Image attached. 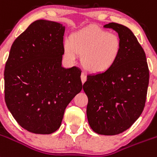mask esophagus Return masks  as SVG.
I'll use <instances>...</instances> for the list:
<instances>
[{
  "instance_id": "1",
  "label": "esophagus",
  "mask_w": 157,
  "mask_h": 157,
  "mask_svg": "<svg viewBox=\"0 0 157 157\" xmlns=\"http://www.w3.org/2000/svg\"><path fill=\"white\" fill-rule=\"evenodd\" d=\"M80 78H81V82H82V84H84V83L87 80L86 75L84 74V73H81V75H80Z\"/></svg>"
}]
</instances>
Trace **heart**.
I'll return each instance as SVG.
<instances>
[{
	"label": "heart",
	"instance_id": "obj_1",
	"mask_svg": "<svg viewBox=\"0 0 157 157\" xmlns=\"http://www.w3.org/2000/svg\"><path fill=\"white\" fill-rule=\"evenodd\" d=\"M65 58L71 62L80 54L83 67L92 73H104L118 61L122 43L115 34L89 27L72 34L63 45Z\"/></svg>",
	"mask_w": 157,
	"mask_h": 157
}]
</instances>
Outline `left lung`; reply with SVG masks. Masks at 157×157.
I'll return each mask as SVG.
<instances>
[{
	"label": "left lung",
	"mask_w": 157,
	"mask_h": 157,
	"mask_svg": "<svg viewBox=\"0 0 157 157\" xmlns=\"http://www.w3.org/2000/svg\"><path fill=\"white\" fill-rule=\"evenodd\" d=\"M118 33L122 50L116 63L104 73L88 75L83 89L88 98L90 127L102 135H116L136 122L144 110L149 80L144 50L127 27L103 26Z\"/></svg>",
	"instance_id": "1"
}]
</instances>
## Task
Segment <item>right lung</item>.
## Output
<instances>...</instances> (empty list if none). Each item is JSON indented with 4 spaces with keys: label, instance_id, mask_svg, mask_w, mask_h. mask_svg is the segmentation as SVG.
Wrapping results in <instances>:
<instances>
[{
    "label": "right lung",
    "instance_id": "right-lung-1",
    "mask_svg": "<svg viewBox=\"0 0 157 157\" xmlns=\"http://www.w3.org/2000/svg\"><path fill=\"white\" fill-rule=\"evenodd\" d=\"M65 28L50 20L33 22L14 41L5 64L7 107L31 133L55 132L66 107L82 89L80 69L62 65Z\"/></svg>",
    "mask_w": 157,
    "mask_h": 157
}]
</instances>
